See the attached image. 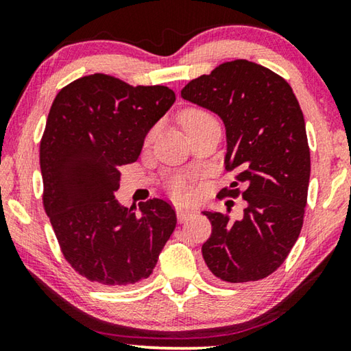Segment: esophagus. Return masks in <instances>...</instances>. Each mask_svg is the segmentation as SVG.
Listing matches in <instances>:
<instances>
[{"label":"esophagus","mask_w":351,"mask_h":351,"mask_svg":"<svg viewBox=\"0 0 351 351\" xmlns=\"http://www.w3.org/2000/svg\"><path fill=\"white\" fill-rule=\"evenodd\" d=\"M176 213H178V219H180V221L182 223V221H186V219L190 215H192L193 210H190V209H176Z\"/></svg>","instance_id":"1"}]
</instances>
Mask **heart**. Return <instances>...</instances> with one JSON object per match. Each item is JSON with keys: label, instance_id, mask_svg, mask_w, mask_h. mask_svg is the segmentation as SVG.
Returning a JSON list of instances; mask_svg holds the SVG:
<instances>
[{"label": "heart", "instance_id": "heart-1", "mask_svg": "<svg viewBox=\"0 0 351 351\" xmlns=\"http://www.w3.org/2000/svg\"><path fill=\"white\" fill-rule=\"evenodd\" d=\"M210 119H213V117L203 108H189L182 112L181 122H182L184 128L189 130L195 125H198V123H201V122L210 121ZM153 134H154V130H152V132L147 134V142L152 141ZM169 189H170L171 197L181 199L187 195V181L184 180V178H176V180H173L169 184Z\"/></svg>", "mask_w": 351, "mask_h": 351}]
</instances>
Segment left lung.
Masks as SVG:
<instances>
[{"label":"left lung","instance_id":"left-lung-1","mask_svg":"<svg viewBox=\"0 0 351 351\" xmlns=\"http://www.w3.org/2000/svg\"><path fill=\"white\" fill-rule=\"evenodd\" d=\"M181 96L223 119L224 164L235 180L219 198L246 201L241 219H230V210L203 212L212 224L201 247L207 268L229 283L268 277L299 239L308 198L310 147L293 88L271 69L240 58L190 80Z\"/></svg>","mask_w":351,"mask_h":351}]
</instances>
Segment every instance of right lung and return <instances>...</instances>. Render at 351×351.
Here are the masks:
<instances>
[{"mask_svg":"<svg viewBox=\"0 0 351 351\" xmlns=\"http://www.w3.org/2000/svg\"><path fill=\"white\" fill-rule=\"evenodd\" d=\"M167 86H132L106 74L80 77L52 102L40 142L43 207L64 260L104 287L150 277L176 226L161 198L141 213L114 198L121 171L141 154L154 123L175 102Z\"/></svg>","mask_w":351,"mask_h":351,"instance_id":"right-lung-1","label":"right lung"}]
</instances>
